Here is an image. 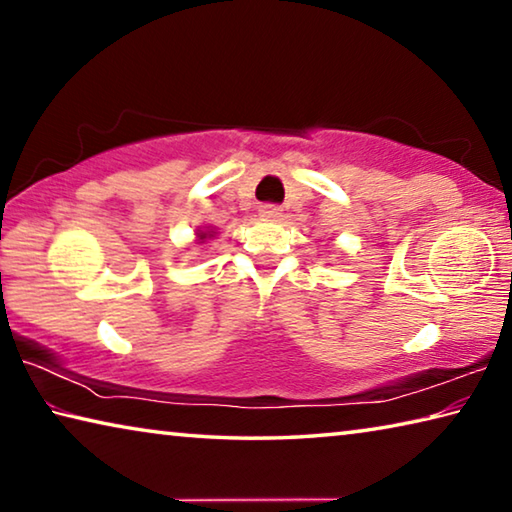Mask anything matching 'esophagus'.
Returning <instances> with one entry per match:
<instances>
[{
	"mask_svg": "<svg viewBox=\"0 0 512 512\" xmlns=\"http://www.w3.org/2000/svg\"><path fill=\"white\" fill-rule=\"evenodd\" d=\"M259 216H262V219H277V216H282V207L275 203H264L259 205Z\"/></svg>",
	"mask_w": 512,
	"mask_h": 512,
	"instance_id": "esophagus-1",
	"label": "esophagus"
}]
</instances>
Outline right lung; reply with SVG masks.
Returning a JSON list of instances; mask_svg holds the SVG:
<instances>
[{
	"label": "right lung",
	"mask_w": 512,
	"mask_h": 512,
	"mask_svg": "<svg viewBox=\"0 0 512 512\" xmlns=\"http://www.w3.org/2000/svg\"><path fill=\"white\" fill-rule=\"evenodd\" d=\"M207 237H212L210 232H198V239H201V241H203V239H207Z\"/></svg>",
	"instance_id": "right-lung-1"
}]
</instances>
